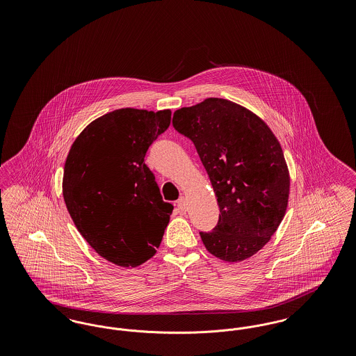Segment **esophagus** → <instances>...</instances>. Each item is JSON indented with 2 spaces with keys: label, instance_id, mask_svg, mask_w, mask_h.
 Instances as JSON below:
<instances>
[{
  "label": "esophagus",
  "instance_id": "1",
  "mask_svg": "<svg viewBox=\"0 0 356 356\" xmlns=\"http://www.w3.org/2000/svg\"><path fill=\"white\" fill-rule=\"evenodd\" d=\"M176 205H177V208H179V211L180 212H186V197H180L177 202H176Z\"/></svg>",
  "mask_w": 356,
  "mask_h": 356
}]
</instances>
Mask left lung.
I'll list each match as a JSON object with an SVG mask.
<instances>
[{
    "instance_id": "obj_1",
    "label": "left lung",
    "mask_w": 356,
    "mask_h": 356,
    "mask_svg": "<svg viewBox=\"0 0 356 356\" xmlns=\"http://www.w3.org/2000/svg\"><path fill=\"white\" fill-rule=\"evenodd\" d=\"M173 128L188 137L203 163L220 208L211 232H200L208 252L241 261L261 250L287 209L289 175L268 125L224 99L177 109Z\"/></svg>"
}]
</instances>
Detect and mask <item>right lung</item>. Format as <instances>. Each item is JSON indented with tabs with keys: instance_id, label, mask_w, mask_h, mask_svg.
Masks as SVG:
<instances>
[{
	"instance_id": "right-lung-1",
	"label": "right lung",
	"mask_w": 356,
	"mask_h": 356,
	"mask_svg": "<svg viewBox=\"0 0 356 356\" xmlns=\"http://www.w3.org/2000/svg\"><path fill=\"white\" fill-rule=\"evenodd\" d=\"M170 111L122 108L92 121L72 144L63 195L89 245L121 267L156 254L173 205L163 202L144 157L168 129Z\"/></svg>"
}]
</instances>
